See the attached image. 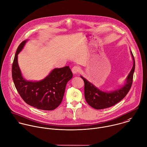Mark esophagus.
Masks as SVG:
<instances>
[{
    "label": "esophagus",
    "mask_w": 147,
    "mask_h": 147,
    "mask_svg": "<svg viewBox=\"0 0 147 147\" xmlns=\"http://www.w3.org/2000/svg\"><path fill=\"white\" fill-rule=\"evenodd\" d=\"M80 70V68L78 66H74L72 68V72L74 74H76L79 72Z\"/></svg>",
    "instance_id": "34e87169"
}]
</instances>
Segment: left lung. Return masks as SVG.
<instances>
[{"label":"left lung","instance_id":"8db88e82","mask_svg":"<svg viewBox=\"0 0 147 147\" xmlns=\"http://www.w3.org/2000/svg\"><path fill=\"white\" fill-rule=\"evenodd\" d=\"M131 53L134 60L133 67L126 79L125 84L119 89L108 92L102 91L82 76H80L84 82V96L86 100L91 107L96 109L107 108L115 105L127 95L132 86L135 68V59L131 51Z\"/></svg>","mask_w":147,"mask_h":147}]
</instances>
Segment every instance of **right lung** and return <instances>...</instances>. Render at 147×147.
<instances>
[{
	"instance_id": "obj_1",
	"label": "right lung",
	"mask_w": 147,
	"mask_h": 147,
	"mask_svg": "<svg viewBox=\"0 0 147 147\" xmlns=\"http://www.w3.org/2000/svg\"><path fill=\"white\" fill-rule=\"evenodd\" d=\"M28 40L18 46L12 65V77L21 98L28 105L39 109L52 111L61 102L67 82L73 75L69 66L53 69L44 79L38 82L26 80L18 63V55Z\"/></svg>"
}]
</instances>
